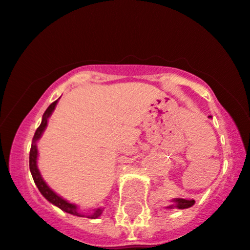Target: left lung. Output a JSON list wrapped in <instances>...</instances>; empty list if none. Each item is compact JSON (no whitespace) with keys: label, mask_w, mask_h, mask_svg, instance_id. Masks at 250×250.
Instances as JSON below:
<instances>
[{"label":"left lung","mask_w":250,"mask_h":250,"mask_svg":"<svg viewBox=\"0 0 250 250\" xmlns=\"http://www.w3.org/2000/svg\"><path fill=\"white\" fill-rule=\"evenodd\" d=\"M173 202H175V204L171 205V206H169L167 208L176 207V208L183 209V208H188V207H191L194 204H195V201H194L193 199H175Z\"/></svg>","instance_id":"1"}]
</instances>
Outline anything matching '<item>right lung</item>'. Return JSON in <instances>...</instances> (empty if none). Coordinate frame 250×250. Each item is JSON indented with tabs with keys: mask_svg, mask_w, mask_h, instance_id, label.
<instances>
[{
	"mask_svg": "<svg viewBox=\"0 0 250 250\" xmlns=\"http://www.w3.org/2000/svg\"><path fill=\"white\" fill-rule=\"evenodd\" d=\"M56 104H57V101H55L54 103H51L49 105V107L45 110V112H44L43 120H42L41 125L37 128L35 136H33L32 146H31V151H30V171H31V173H32V177H33V181H35L36 186L38 187L39 191L43 194V196L46 199V200L51 202V204H54L55 206H57L59 208H61L62 211L67 212V213L79 215V217H83V215H85V217L93 218L94 219V218L99 217V215L102 214V208H98L96 212H94V213H92V214L80 213V212L78 211V208L75 205L67 202L64 199H62L61 196H59L57 194H55L54 191H52L51 189L46 186V183L44 182L43 178H42V176H41V173H39V171H38V167H37V154H38V151H37L36 141L41 138L42 133H43V130L45 129L46 123H48V118L50 117V115H51V112L54 111Z\"/></svg>",
	"mask_w": 250,
	"mask_h": 250,
	"instance_id": "obj_1",
	"label": "right lung"
}]
</instances>
